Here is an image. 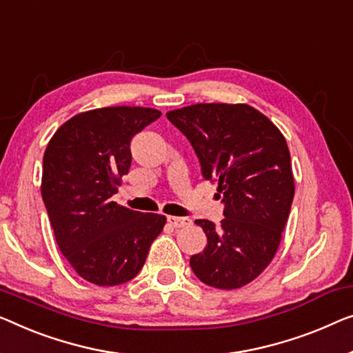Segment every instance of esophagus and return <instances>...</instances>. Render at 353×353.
I'll return each mask as SVG.
<instances>
[{
	"label": "esophagus",
	"instance_id": "34e87169",
	"mask_svg": "<svg viewBox=\"0 0 353 353\" xmlns=\"http://www.w3.org/2000/svg\"><path fill=\"white\" fill-rule=\"evenodd\" d=\"M168 223H170L171 227H174V228H182V227H187V225L190 223V220L182 219V217H174V215H170V217H168Z\"/></svg>",
	"mask_w": 353,
	"mask_h": 353
}]
</instances>
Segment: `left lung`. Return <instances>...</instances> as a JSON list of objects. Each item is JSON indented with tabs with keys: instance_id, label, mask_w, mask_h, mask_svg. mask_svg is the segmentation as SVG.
<instances>
[{
	"instance_id": "left-lung-1",
	"label": "left lung",
	"mask_w": 353,
	"mask_h": 353,
	"mask_svg": "<svg viewBox=\"0 0 353 353\" xmlns=\"http://www.w3.org/2000/svg\"><path fill=\"white\" fill-rule=\"evenodd\" d=\"M166 117L190 141L203 177L219 183L225 204L220 227L194 220L208 238L206 249L190 259L194 276L222 290L244 287L274 259L290 214L287 141L249 104H192Z\"/></svg>"
}]
</instances>
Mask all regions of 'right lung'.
Returning <instances> with one entry per match:
<instances>
[{"label":"right lung","instance_id":"1","mask_svg":"<svg viewBox=\"0 0 353 353\" xmlns=\"http://www.w3.org/2000/svg\"><path fill=\"white\" fill-rule=\"evenodd\" d=\"M160 110L115 106L63 123L47 144L41 193L61 254L85 281L120 285L138 276L166 223L112 201L131 165L130 143Z\"/></svg>","mask_w":353,"mask_h":353}]
</instances>
